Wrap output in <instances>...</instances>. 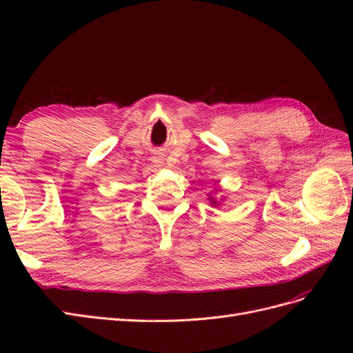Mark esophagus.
I'll return each mask as SVG.
<instances>
[{"instance_id": "esophagus-1", "label": "esophagus", "mask_w": 353, "mask_h": 353, "mask_svg": "<svg viewBox=\"0 0 353 353\" xmlns=\"http://www.w3.org/2000/svg\"><path fill=\"white\" fill-rule=\"evenodd\" d=\"M152 162L154 163V167H157V168H161L162 165H163V159L161 156H153V159H152Z\"/></svg>"}]
</instances>
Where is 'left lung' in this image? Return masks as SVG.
Returning a JSON list of instances; mask_svg holds the SVG:
<instances>
[{"label":"left lung","instance_id":"left-lung-1","mask_svg":"<svg viewBox=\"0 0 353 353\" xmlns=\"http://www.w3.org/2000/svg\"><path fill=\"white\" fill-rule=\"evenodd\" d=\"M209 201H211V205H212V206H219V205H220L219 201H216L214 197H209Z\"/></svg>","mask_w":353,"mask_h":353}]
</instances>
